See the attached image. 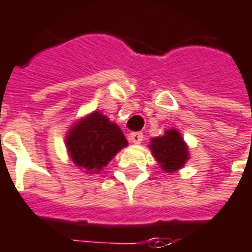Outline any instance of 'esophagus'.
Returning a JSON list of instances; mask_svg holds the SVG:
<instances>
[{
  "instance_id": "1",
  "label": "esophagus",
  "mask_w": 252,
  "mask_h": 252,
  "mask_svg": "<svg viewBox=\"0 0 252 252\" xmlns=\"http://www.w3.org/2000/svg\"><path fill=\"white\" fill-rule=\"evenodd\" d=\"M142 140H143V133L142 132H132L129 135V142L131 143L139 144L142 143Z\"/></svg>"
}]
</instances>
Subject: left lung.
Masks as SVG:
<instances>
[{
  "mask_svg": "<svg viewBox=\"0 0 252 252\" xmlns=\"http://www.w3.org/2000/svg\"><path fill=\"white\" fill-rule=\"evenodd\" d=\"M149 147L157 162L166 173H172L183 168L189 158L187 144L181 138L180 132L176 129H168L162 136L153 138Z\"/></svg>",
  "mask_w": 252,
  "mask_h": 252,
  "instance_id": "1",
  "label": "left lung"
}]
</instances>
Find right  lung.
<instances>
[{
  "label": "right lung",
  "instance_id": "right-lung-1",
  "mask_svg": "<svg viewBox=\"0 0 252 252\" xmlns=\"http://www.w3.org/2000/svg\"><path fill=\"white\" fill-rule=\"evenodd\" d=\"M65 143L76 166L98 173L128 142L116 123L95 110L72 126Z\"/></svg>",
  "mask_w": 252,
  "mask_h": 252
}]
</instances>
